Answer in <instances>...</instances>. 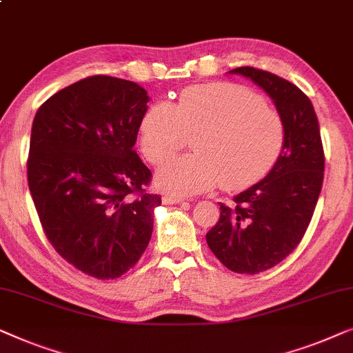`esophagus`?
<instances>
[{
    "label": "esophagus",
    "instance_id": "1",
    "mask_svg": "<svg viewBox=\"0 0 353 353\" xmlns=\"http://www.w3.org/2000/svg\"><path fill=\"white\" fill-rule=\"evenodd\" d=\"M161 200H163V203H165V205H179V203L183 201V198L177 196V195H172V193H165Z\"/></svg>",
    "mask_w": 353,
    "mask_h": 353
}]
</instances>
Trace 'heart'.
I'll return each mask as SVG.
<instances>
[{
	"mask_svg": "<svg viewBox=\"0 0 353 353\" xmlns=\"http://www.w3.org/2000/svg\"><path fill=\"white\" fill-rule=\"evenodd\" d=\"M195 133V153L158 171L163 190L190 195L219 183L228 192L243 190L274 170L285 147V125L275 108L248 88L214 83L185 89L174 105L153 103L141 123V150L152 165H161Z\"/></svg>",
	"mask_w": 353,
	"mask_h": 353,
	"instance_id": "b5f03b06",
	"label": "heart"
}]
</instances>
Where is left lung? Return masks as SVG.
I'll return each mask as SVG.
<instances>
[{
    "mask_svg": "<svg viewBox=\"0 0 353 353\" xmlns=\"http://www.w3.org/2000/svg\"><path fill=\"white\" fill-rule=\"evenodd\" d=\"M230 73L264 89L285 125V147L274 170L233 196L235 205L221 203L219 221L206 233L208 246L228 270L254 275L301 243L323 185L325 153L314 105L296 84L252 67Z\"/></svg>",
    "mask_w": 353,
    "mask_h": 353,
    "instance_id": "obj_1",
    "label": "left lung"
}]
</instances>
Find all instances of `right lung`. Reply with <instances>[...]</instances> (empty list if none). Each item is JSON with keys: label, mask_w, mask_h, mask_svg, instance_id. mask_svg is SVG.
I'll return each instance as SVG.
<instances>
[{"label": "right lung", "mask_w": 353, "mask_h": 353, "mask_svg": "<svg viewBox=\"0 0 353 353\" xmlns=\"http://www.w3.org/2000/svg\"><path fill=\"white\" fill-rule=\"evenodd\" d=\"M148 96L128 79L96 75L49 97L34 115L28 187L48 240L99 280L136 265L161 196L134 150Z\"/></svg>", "instance_id": "obj_1"}]
</instances>
